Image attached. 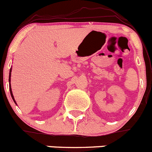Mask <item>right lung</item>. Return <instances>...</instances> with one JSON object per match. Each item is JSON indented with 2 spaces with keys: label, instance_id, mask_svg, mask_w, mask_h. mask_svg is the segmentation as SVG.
Wrapping results in <instances>:
<instances>
[{
  "label": "right lung",
  "instance_id": "right-lung-1",
  "mask_svg": "<svg viewBox=\"0 0 152 152\" xmlns=\"http://www.w3.org/2000/svg\"><path fill=\"white\" fill-rule=\"evenodd\" d=\"M11 72H12V70H10V78H9V81H10V77H11ZM10 94H11V96H12V100H14V102L15 103H16V102H15V99H14V97H13V94H12V88H11V85L10 86Z\"/></svg>",
  "mask_w": 152,
  "mask_h": 152
}]
</instances>
